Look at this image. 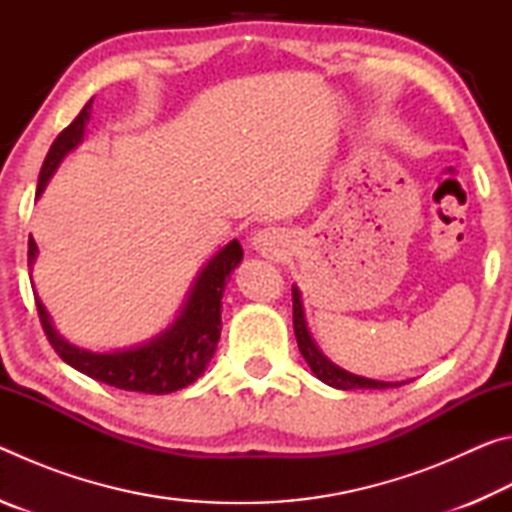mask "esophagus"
<instances>
[{
  "label": "esophagus",
  "instance_id": "34e87169",
  "mask_svg": "<svg viewBox=\"0 0 512 512\" xmlns=\"http://www.w3.org/2000/svg\"><path fill=\"white\" fill-rule=\"evenodd\" d=\"M253 248L266 259L282 257L289 250V237L277 228H262L255 232Z\"/></svg>",
  "mask_w": 512,
  "mask_h": 512
}]
</instances>
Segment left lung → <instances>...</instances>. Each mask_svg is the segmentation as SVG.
Segmentation results:
<instances>
[{
  "label": "left lung",
  "instance_id": "left-lung-1",
  "mask_svg": "<svg viewBox=\"0 0 512 512\" xmlns=\"http://www.w3.org/2000/svg\"><path fill=\"white\" fill-rule=\"evenodd\" d=\"M291 293H293V329H296L300 354L309 363L311 372H314V375L323 381V384L339 388V391H352V388H377V391H381V388H395V386L406 384V381H379V379L354 375V372L343 370L336 366V363L329 361L325 354L318 350L314 339H311L307 320H305V307H302L300 289L293 287Z\"/></svg>",
  "mask_w": 512,
  "mask_h": 512
}]
</instances>
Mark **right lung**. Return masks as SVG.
<instances>
[{
    "label": "right lung",
    "mask_w": 512,
    "mask_h": 512,
    "mask_svg": "<svg viewBox=\"0 0 512 512\" xmlns=\"http://www.w3.org/2000/svg\"><path fill=\"white\" fill-rule=\"evenodd\" d=\"M92 101L94 99L85 103L79 117L51 144L38 176L36 198L45 192L49 178L54 176L58 164L65 160V155L83 142L85 126H88L92 115ZM36 257L38 246L33 237H29L31 268L36 264ZM241 259H244V248L239 246L237 239H232L196 275L173 323L140 345L112 352L79 348V345L69 343L56 332L49 311L36 293L42 329H45L47 339L54 345L58 357L69 363L74 370L83 372V375L103 381L108 386L121 388V391L149 395L176 393L180 388L194 384L214 357L216 343L221 339V298L225 284L230 280V273L239 266Z\"/></svg>",
    "instance_id": "right-lung-1"
}]
</instances>
